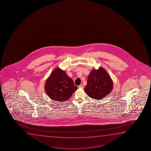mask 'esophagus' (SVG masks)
Masks as SVG:
<instances>
[{"label": "esophagus", "instance_id": "esophagus-1", "mask_svg": "<svg viewBox=\"0 0 151 151\" xmlns=\"http://www.w3.org/2000/svg\"><path fill=\"white\" fill-rule=\"evenodd\" d=\"M79 88H83V87H84V86L83 85V84H81V85H80L79 86H78Z\"/></svg>", "mask_w": 151, "mask_h": 151}]
</instances>
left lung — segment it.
<instances>
[{"mask_svg":"<svg viewBox=\"0 0 151 151\" xmlns=\"http://www.w3.org/2000/svg\"><path fill=\"white\" fill-rule=\"evenodd\" d=\"M113 89V82L104 68L93 70L88 77L85 91L93 99H101L109 94Z\"/></svg>","mask_w":151,"mask_h":151,"instance_id":"obj_1","label":"left lung"}]
</instances>
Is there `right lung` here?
<instances>
[{
  "instance_id": "1",
  "label": "right lung",
  "mask_w": 151,
  "mask_h": 151,
  "mask_svg": "<svg viewBox=\"0 0 151 151\" xmlns=\"http://www.w3.org/2000/svg\"><path fill=\"white\" fill-rule=\"evenodd\" d=\"M77 89L72 79L64 70L55 68L46 81L45 90L51 99L57 101H67Z\"/></svg>"
}]
</instances>
